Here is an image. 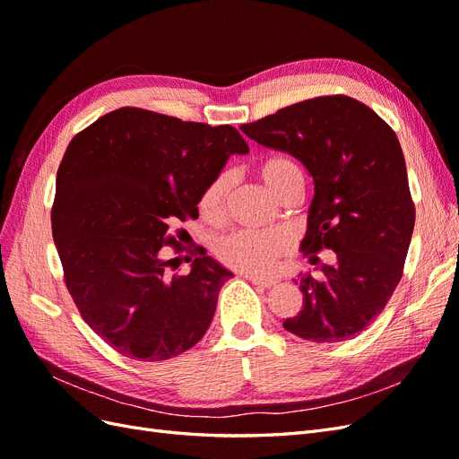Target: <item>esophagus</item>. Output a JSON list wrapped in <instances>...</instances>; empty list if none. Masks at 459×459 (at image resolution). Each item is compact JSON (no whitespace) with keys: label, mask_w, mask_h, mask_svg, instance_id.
<instances>
[{"label":"esophagus","mask_w":459,"mask_h":459,"mask_svg":"<svg viewBox=\"0 0 459 459\" xmlns=\"http://www.w3.org/2000/svg\"><path fill=\"white\" fill-rule=\"evenodd\" d=\"M247 280H251L255 285H260V287H273L277 281L275 280H268V277H260V275H247Z\"/></svg>","instance_id":"34e87169"}]
</instances>
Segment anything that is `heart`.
<instances>
[{
    "instance_id": "obj_1",
    "label": "heart",
    "mask_w": 459,
    "mask_h": 459,
    "mask_svg": "<svg viewBox=\"0 0 459 459\" xmlns=\"http://www.w3.org/2000/svg\"><path fill=\"white\" fill-rule=\"evenodd\" d=\"M256 172L262 182L268 186L273 195L283 201L293 193L302 191V170L287 155H272L262 159L256 166ZM233 178L230 172H220L208 187L203 191L199 201L201 216L208 221H218L224 216L226 199L231 189ZM287 238L281 231H253L239 230L231 231L220 238L214 245V253L226 266L247 272V273H264L268 272L275 260L287 251Z\"/></svg>"
}]
</instances>
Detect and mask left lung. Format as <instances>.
I'll return each instance as SVG.
<instances>
[{
  "instance_id": "1",
  "label": "left lung",
  "mask_w": 459,
  "mask_h": 459,
  "mask_svg": "<svg viewBox=\"0 0 459 459\" xmlns=\"http://www.w3.org/2000/svg\"><path fill=\"white\" fill-rule=\"evenodd\" d=\"M241 132L299 159L314 179L302 248L337 264L302 275V310L283 327L312 342L359 335L400 283L415 224L404 155L394 130L362 101L322 95L280 108Z\"/></svg>"
}]
</instances>
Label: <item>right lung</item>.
Returning a JSON list of instances; mask_svg holds the SVG:
<instances>
[{
    "instance_id": "right-lung-1",
    "label": "right lung",
    "mask_w": 459,
    "mask_h": 459,
    "mask_svg": "<svg viewBox=\"0 0 459 459\" xmlns=\"http://www.w3.org/2000/svg\"><path fill=\"white\" fill-rule=\"evenodd\" d=\"M248 145L230 124L211 126L137 107L97 118L68 143L57 170L51 230L80 316L108 346L162 362L195 346L233 273L199 247L189 273L178 221L199 218V201L228 159ZM187 258V256H186Z\"/></svg>"
}]
</instances>
